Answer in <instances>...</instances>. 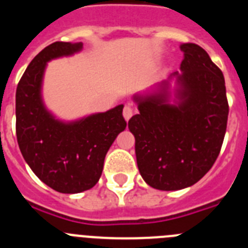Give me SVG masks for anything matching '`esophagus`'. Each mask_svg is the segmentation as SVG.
<instances>
[{
  "label": "esophagus",
  "mask_w": 248,
  "mask_h": 248,
  "mask_svg": "<svg viewBox=\"0 0 248 248\" xmlns=\"http://www.w3.org/2000/svg\"><path fill=\"white\" fill-rule=\"evenodd\" d=\"M134 113H135V108L130 104H126L125 107H124V109H123V115H124L125 120L130 119V118L134 115Z\"/></svg>",
  "instance_id": "esophagus-1"
}]
</instances>
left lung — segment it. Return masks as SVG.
<instances>
[{
    "label": "left lung",
    "instance_id": "8db88e82",
    "mask_svg": "<svg viewBox=\"0 0 248 248\" xmlns=\"http://www.w3.org/2000/svg\"><path fill=\"white\" fill-rule=\"evenodd\" d=\"M177 76L180 103L166 104V94L135 97L139 114L129 120L135 137L139 171L157 190L185 189L209 171L226 133L229 102L225 78L207 52L195 43L181 45ZM168 88V83H161Z\"/></svg>",
    "mask_w": 248,
    "mask_h": 248
}]
</instances>
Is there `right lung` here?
I'll return each instance as SVG.
<instances>
[{"label":"right lung","instance_id":"1","mask_svg":"<svg viewBox=\"0 0 248 248\" xmlns=\"http://www.w3.org/2000/svg\"><path fill=\"white\" fill-rule=\"evenodd\" d=\"M82 43L54 42L32 59L16 91V134L19 150L46 185L63 194L92 189L99 180L104 157L126 126L123 105L64 124L43 107L41 83L50 59L68 56Z\"/></svg>","mask_w":248,"mask_h":248}]
</instances>
